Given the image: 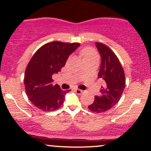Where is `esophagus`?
Masks as SVG:
<instances>
[{"instance_id":"34e87169","label":"esophagus","mask_w":151,"mask_h":151,"mask_svg":"<svg viewBox=\"0 0 151 151\" xmlns=\"http://www.w3.org/2000/svg\"><path fill=\"white\" fill-rule=\"evenodd\" d=\"M75 91H76V93H77V94H81V93L83 92V90H81V89H75Z\"/></svg>"}]
</instances>
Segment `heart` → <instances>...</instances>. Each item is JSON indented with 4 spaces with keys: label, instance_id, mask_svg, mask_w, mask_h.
Instances as JSON below:
<instances>
[{
    "label": "heart",
    "instance_id": "b5f03b06",
    "mask_svg": "<svg viewBox=\"0 0 151 151\" xmlns=\"http://www.w3.org/2000/svg\"><path fill=\"white\" fill-rule=\"evenodd\" d=\"M81 55L83 57V58H91V57L96 56V53L93 51V50L91 48H84L81 51Z\"/></svg>",
    "mask_w": 151,
    "mask_h": 151
}]
</instances>
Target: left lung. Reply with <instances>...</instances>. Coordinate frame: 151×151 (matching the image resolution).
Masks as SVG:
<instances>
[{"instance_id":"8db88e82","label":"left lung","mask_w":151,"mask_h":151,"mask_svg":"<svg viewBox=\"0 0 151 151\" xmlns=\"http://www.w3.org/2000/svg\"><path fill=\"white\" fill-rule=\"evenodd\" d=\"M101 55V62L98 79L101 81L99 96L88 108L91 111L102 113L115 106L119 101L126 85L125 74L119 59L108 46L96 42Z\"/></svg>"}]
</instances>
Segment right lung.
<instances>
[{"instance_id":"obj_1","label":"right lung","mask_w":151,"mask_h":151,"mask_svg":"<svg viewBox=\"0 0 151 151\" xmlns=\"http://www.w3.org/2000/svg\"><path fill=\"white\" fill-rule=\"evenodd\" d=\"M79 43L51 42L36 51L26 67L24 77L25 91L33 104L43 111H52L63 104L66 93L53 84L52 75L61 71L69 56Z\"/></svg>"}]
</instances>
